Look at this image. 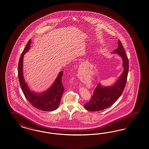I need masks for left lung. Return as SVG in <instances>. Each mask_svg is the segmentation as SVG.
<instances>
[{
  "instance_id": "obj_1",
  "label": "left lung",
  "mask_w": 149,
  "mask_h": 149,
  "mask_svg": "<svg viewBox=\"0 0 149 149\" xmlns=\"http://www.w3.org/2000/svg\"><path fill=\"white\" fill-rule=\"evenodd\" d=\"M114 53L119 54L122 58L124 71L113 86L103 87L100 83L97 85L90 100L84 105L87 110L95 111L109 107L119 98L124 89L129 71V60L120 40L118 41V47L114 51Z\"/></svg>"
}]
</instances>
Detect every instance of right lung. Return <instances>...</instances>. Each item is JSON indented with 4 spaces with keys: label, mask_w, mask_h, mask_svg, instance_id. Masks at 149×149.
<instances>
[{
    "label": "right lung",
    "mask_w": 149,
    "mask_h": 149,
    "mask_svg": "<svg viewBox=\"0 0 149 149\" xmlns=\"http://www.w3.org/2000/svg\"><path fill=\"white\" fill-rule=\"evenodd\" d=\"M31 42V40L30 39L23 51L19 61L18 78L20 87L26 98L35 108L47 111L56 110L59 107L61 97L65 89L62 82L63 72L61 71L59 73L53 84L45 92L36 93L31 91L24 80L22 70L24 55L30 49Z\"/></svg>",
    "instance_id": "1"
}]
</instances>
